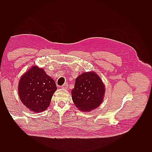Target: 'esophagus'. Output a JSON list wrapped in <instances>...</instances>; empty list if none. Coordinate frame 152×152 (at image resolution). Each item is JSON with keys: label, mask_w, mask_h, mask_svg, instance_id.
<instances>
[{"label": "esophagus", "mask_w": 152, "mask_h": 152, "mask_svg": "<svg viewBox=\"0 0 152 152\" xmlns=\"http://www.w3.org/2000/svg\"><path fill=\"white\" fill-rule=\"evenodd\" d=\"M68 84L67 83H65V84H64L62 86H61V87H62V88L63 89H66L67 88V87H68Z\"/></svg>", "instance_id": "esophagus-1"}]
</instances>
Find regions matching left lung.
Returning a JSON list of instances; mask_svg holds the SVG:
<instances>
[{"label":"left lung","mask_w":152,"mask_h":152,"mask_svg":"<svg viewBox=\"0 0 152 152\" xmlns=\"http://www.w3.org/2000/svg\"><path fill=\"white\" fill-rule=\"evenodd\" d=\"M104 92L103 82L96 73H83L75 80L72 99L80 110L89 111L102 103Z\"/></svg>","instance_id":"left-lung-1"}]
</instances>
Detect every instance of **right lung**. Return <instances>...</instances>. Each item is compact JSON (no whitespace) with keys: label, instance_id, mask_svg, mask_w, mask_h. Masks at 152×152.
<instances>
[{"label":"right lung","instance_id":"obj_1","mask_svg":"<svg viewBox=\"0 0 152 152\" xmlns=\"http://www.w3.org/2000/svg\"><path fill=\"white\" fill-rule=\"evenodd\" d=\"M56 89V83L52 78L43 69L34 66L22 76L18 86L21 102L35 112L48 108Z\"/></svg>","mask_w":152,"mask_h":152}]
</instances>
